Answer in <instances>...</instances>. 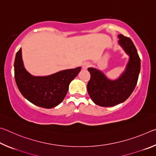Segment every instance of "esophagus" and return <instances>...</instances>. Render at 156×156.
<instances>
[{"label":"esophagus","mask_w":156,"mask_h":156,"mask_svg":"<svg viewBox=\"0 0 156 156\" xmlns=\"http://www.w3.org/2000/svg\"><path fill=\"white\" fill-rule=\"evenodd\" d=\"M91 64L89 62H84L83 65H82V67H83V69H87L88 67H90Z\"/></svg>","instance_id":"esophagus-1"}]
</instances>
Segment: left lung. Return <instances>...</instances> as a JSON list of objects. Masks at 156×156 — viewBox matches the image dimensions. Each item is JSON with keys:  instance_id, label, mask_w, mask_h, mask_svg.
Instances as JSON below:
<instances>
[{"instance_id": "obj_1", "label": "left lung", "mask_w": 156, "mask_h": 156, "mask_svg": "<svg viewBox=\"0 0 156 156\" xmlns=\"http://www.w3.org/2000/svg\"><path fill=\"white\" fill-rule=\"evenodd\" d=\"M120 45L129 56L126 70L115 80L108 79L103 73L94 68H88L91 78L87 91L95 104L101 107H113L125 102L135 89L140 71V59L132 41L118 35Z\"/></svg>"}]
</instances>
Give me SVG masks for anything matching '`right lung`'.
Returning <instances> with one entry per match:
<instances>
[{
	"label": "right lung",
	"mask_w": 156,
	"mask_h": 156,
	"mask_svg": "<svg viewBox=\"0 0 156 156\" xmlns=\"http://www.w3.org/2000/svg\"><path fill=\"white\" fill-rule=\"evenodd\" d=\"M81 67L60 71L47 76H34L23 65L21 48L16 54L14 77L20 93L37 106L50 109L62 102L69 85L80 72Z\"/></svg>",
	"instance_id": "obj_1"
}]
</instances>
